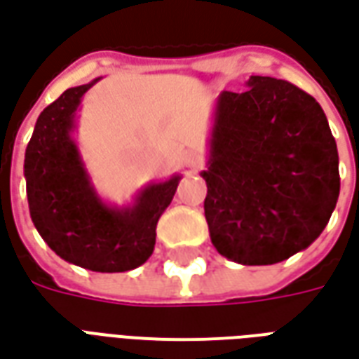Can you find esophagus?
<instances>
[{"mask_svg":"<svg viewBox=\"0 0 359 359\" xmlns=\"http://www.w3.org/2000/svg\"><path fill=\"white\" fill-rule=\"evenodd\" d=\"M182 161H184L188 169H198L200 163H202V157L194 149H188V151H184V156H182Z\"/></svg>","mask_w":359,"mask_h":359,"instance_id":"34e87169","label":"esophagus"}]
</instances>
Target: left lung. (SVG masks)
Listing matches in <instances>:
<instances>
[{"label":"left lung","instance_id":"obj_1","mask_svg":"<svg viewBox=\"0 0 359 359\" xmlns=\"http://www.w3.org/2000/svg\"><path fill=\"white\" fill-rule=\"evenodd\" d=\"M246 86L217 97L203 211L221 256L273 265L323 233L339 200V151L316 97L271 76Z\"/></svg>","mask_w":359,"mask_h":359}]
</instances>
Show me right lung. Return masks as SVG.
Wrapping results in <instances>:
<instances>
[{"instance_id": "obj_1", "label": "right lung", "mask_w": 359, "mask_h": 359, "mask_svg": "<svg viewBox=\"0 0 359 359\" xmlns=\"http://www.w3.org/2000/svg\"><path fill=\"white\" fill-rule=\"evenodd\" d=\"M97 81L65 90L36 121L25 154L28 210L36 231L65 262L123 273L151 256L157 221L182 177L151 182L125 208L103 202L73 138L82 95Z\"/></svg>"}]
</instances>
